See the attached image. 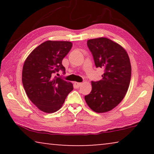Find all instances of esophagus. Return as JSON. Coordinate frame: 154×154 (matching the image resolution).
Wrapping results in <instances>:
<instances>
[{
  "mask_svg": "<svg viewBox=\"0 0 154 154\" xmlns=\"http://www.w3.org/2000/svg\"><path fill=\"white\" fill-rule=\"evenodd\" d=\"M81 83H78V82H75L74 83V85H75V88H79L80 86L81 85Z\"/></svg>",
  "mask_w": 154,
  "mask_h": 154,
  "instance_id": "obj_1",
  "label": "esophagus"
}]
</instances>
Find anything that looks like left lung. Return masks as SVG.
I'll use <instances>...</instances> for the list:
<instances>
[{"instance_id": "8db88e82", "label": "left lung", "mask_w": 154, "mask_h": 154, "mask_svg": "<svg viewBox=\"0 0 154 154\" xmlns=\"http://www.w3.org/2000/svg\"><path fill=\"white\" fill-rule=\"evenodd\" d=\"M88 47L97 68L104 69L102 79L92 81V91L85 96L92 110L104 113L115 108L125 96L131 79V64L127 52L106 38L90 39Z\"/></svg>"}]
</instances>
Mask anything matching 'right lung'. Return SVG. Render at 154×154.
<instances>
[{
  "label": "right lung",
  "instance_id": "1",
  "mask_svg": "<svg viewBox=\"0 0 154 154\" xmlns=\"http://www.w3.org/2000/svg\"><path fill=\"white\" fill-rule=\"evenodd\" d=\"M72 48L69 41H48L35 48L25 60L22 83L33 104L45 113H54L64 104L73 89L72 83L54 73L65 68L62 60Z\"/></svg>",
  "mask_w": 154,
  "mask_h": 154
}]
</instances>
